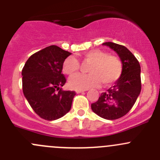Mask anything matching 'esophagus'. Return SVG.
Listing matches in <instances>:
<instances>
[{
	"label": "esophagus",
	"mask_w": 160,
	"mask_h": 160,
	"mask_svg": "<svg viewBox=\"0 0 160 160\" xmlns=\"http://www.w3.org/2000/svg\"><path fill=\"white\" fill-rule=\"evenodd\" d=\"M76 93H81V92H83V91H86V90H80V89H77L75 90Z\"/></svg>",
	"instance_id": "1"
}]
</instances>
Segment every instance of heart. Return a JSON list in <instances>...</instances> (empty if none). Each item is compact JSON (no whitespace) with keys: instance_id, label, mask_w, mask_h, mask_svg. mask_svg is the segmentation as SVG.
<instances>
[{"instance_id":"obj_1","label":"heart","mask_w":160,"mask_h":160,"mask_svg":"<svg viewBox=\"0 0 160 160\" xmlns=\"http://www.w3.org/2000/svg\"><path fill=\"white\" fill-rule=\"evenodd\" d=\"M83 60L90 62L88 74H77L69 80V85L73 89L86 90L97 86L102 82L104 86H110L119 80L123 71L121 59L107 52L93 49L83 53ZM80 62L73 56L67 57L62 63V71L72 76L80 70Z\"/></svg>"}]
</instances>
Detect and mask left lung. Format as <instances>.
Here are the masks:
<instances>
[{"instance_id":"obj_1","label":"left lung","mask_w":160,"mask_h":160,"mask_svg":"<svg viewBox=\"0 0 160 160\" xmlns=\"http://www.w3.org/2000/svg\"><path fill=\"white\" fill-rule=\"evenodd\" d=\"M115 51L122 60V74L112 88L101 94L99 99L91 104L95 114L108 120L120 118L129 111L141 92V67L138 59L122 45L104 42Z\"/></svg>"}]
</instances>
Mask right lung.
Returning <instances> with one entry per match:
<instances>
[{"instance_id":"obj_1","label":"right lung","mask_w":160,"mask_h":160,"mask_svg":"<svg viewBox=\"0 0 160 160\" xmlns=\"http://www.w3.org/2000/svg\"><path fill=\"white\" fill-rule=\"evenodd\" d=\"M71 53L56 46L40 50L28 58L22 71L24 95L34 111L48 121L69 112L76 93L62 90L67 82L62 73L63 61Z\"/></svg>"}]
</instances>
